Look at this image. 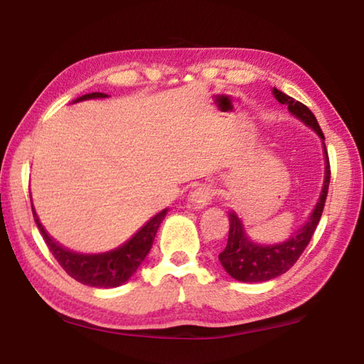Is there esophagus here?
Returning a JSON list of instances; mask_svg holds the SVG:
<instances>
[{"label": "esophagus", "mask_w": 364, "mask_h": 364, "mask_svg": "<svg viewBox=\"0 0 364 364\" xmlns=\"http://www.w3.org/2000/svg\"><path fill=\"white\" fill-rule=\"evenodd\" d=\"M213 188L210 184H199L193 193L189 194L188 199V207L194 208V210H199V208H204L208 205V202L213 199Z\"/></svg>", "instance_id": "1"}]
</instances>
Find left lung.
I'll return each instance as SVG.
<instances>
[{
  "label": "left lung",
  "mask_w": 364,
  "mask_h": 364,
  "mask_svg": "<svg viewBox=\"0 0 364 364\" xmlns=\"http://www.w3.org/2000/svg\"><path fill=\"white\" fill-rule=\"evenodd\" d=\"M273 96L278 100V102L286 104L291 114L297 117L305 125L311 127L313 130L318 133V136L324 139V134L321 128L318 125L316 117L308 109L305 104L300 101H295L294 97L287 96L282 91L273 88ZM324 146V144H323ZM324 156H326V176L321 196H319V202L311 212L310 218L304 225L300 231L295 232L289 241L282 244L274 245H262L257 242H252L250 239L245 236L244 226L237 215L230 212V234H228V242L225 250L218 255L221 264L226 269V273L232 276L234 279L242 282H262L269 281L273 278H278L282 273L294 267V263L299 260L300 255L304 254L308 242L311 241L313 232H315L316 226L321 218L324 210V202L328 197L329 181H331V165L328 151L324 146Z\"/></svg>",
  "instance_id": "8db88e82"
}]
</instances>
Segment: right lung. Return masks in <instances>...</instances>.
<instances>
[{"mask_svg": "<svg viewBox=\"0 0 364 364\" xmlns=\"http://www.w3.org/2000/svg\"><path fill=\"white\" fill-rule=\"evenodd\" d=\"M95 97H107V95L90 93L78 97L77 101L95 100ZM32 212L35 223L38 226L49 252H51L58 263L63 267V269L70 276V278L91 287H117L132 278L134 271H136L139 264L143 263L146 255L149 254L159 226L165 218V215H167V208L157 213L156 217H152L136 234H134L130 241L120 245L119 249L95 255L77 254V252H72L63 247V245L54 241V239L45 231V228H43L38 217H36L33 205Z\"/></svg>", "mask_w": 364, "mask_h": 364, "instance_id": "1", "label": "right lung"}]
</instances>
